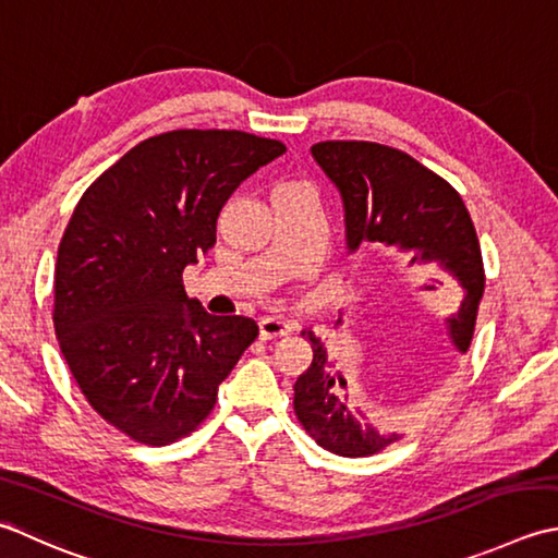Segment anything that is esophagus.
<instances>
[{
  "label": "esophagus",
  "mask_w": 558,
  "mask_h": 558,
  "mask_svg": "<svg viewBox=\"0 0 558 558\" xmlns=\"http://www.w3.org/2000/svg\"><path fill=\"white\" fill-rule=\"evenodd\" d=\"M260 336L266 338H280V336H288V333H292V329L294 326L290 324V322H286V319H278V316H264V319H260Z\"/></svg>",
  "instance_id": "1"
}]
</instances>
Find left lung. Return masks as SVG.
I'll use <instances>...</instances> for the list:
<instances>
[{
  "label": "left lung",
  "mask_w": 558,
  "mask_h": 558,
  "mask_svg": "<svg viewBox=\"0 0 558 558\" xmlns=\"http://www.w3.org/2000/svg\"><path fill=\"white\" fill-rule=\"evenodd\" d=\"M312 157L341 193L348 251L360 244L391 246L411 254L409 266L438 264L460 282V310L447 316V336L460 353L472 343L478 302L484 298V260L476 229L464 201L438 173L407 151L357 140H326ZM442 280L428 278L421 290H438ZM314 360L294 381V416L316 445L341 457H369L399 440L367 423L353 407L348 381L336 373L333 357L312 331Z\"/></svg>",
  "instance_id": "8db88e82"
}]
</instances>
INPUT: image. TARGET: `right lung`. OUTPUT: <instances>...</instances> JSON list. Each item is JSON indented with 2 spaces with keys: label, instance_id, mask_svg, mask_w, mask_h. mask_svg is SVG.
I'll list each match as a JSON object with an SVG mask.
<instances>
[{
  "label": "right lung",
  "instance_id": "right-lung-1",
  "mask_svg": "<svg viewBox=\"0 0 558 558\" xmlns=\"http://www.w3.org/2000/svg\"><path fill=\"white\" fill-rule=\"evenodd\" d=\"M282 151L242 130H171L76 203L54 264V336L86 401L128 438L193 433L256 341L254 319L207 314L181 276L215 244L229 195Z\"/></svg>",
  "mask_w": 558,
  "mask_h": 558
}]
</instances>
